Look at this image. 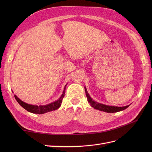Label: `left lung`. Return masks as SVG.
Segmentation results:
<instances>
[{"label":"left lung","mask_w":152,"mask_h":152,"mask_svg":"<svg viewBox=\"0 0 152 152\" xmlns=\"http://www.w3.org/2000/svg\"><path fill=\"white\" fill-rule=\"evenodd\" d=\"M85 92H86V94L87 98V102L90 103L91 107H93L95 109L101 110V111H103L107 113H115L119 111H122L123 110H125L126 108L129 107V105H127V106H126V107H112V106H108V105L101 104L94 102V101H93L91 99L89 94L87 93V91L86 89V88H85Z\"/></svg>","instance_id":"1"}]
</instances>
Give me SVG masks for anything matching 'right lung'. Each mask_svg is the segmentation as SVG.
I'll return each instance as SVG.
<instances>
[{
    "instance_id": "obj_1",
    "label": "right lung",
    "mask_w": 152,
    "mask_h": 152,
    "mask_svg": "<svg viewBox=\"0 0 152 152\" xmlns=\"http://www.w3.org/2000/svg\"><path fill=\"white\" fill-rule=\"evenodd\" d=\"M65 89H66V86L65 87V89H64L63 93L61 96L59 98L58 100L56 101V102H54L53 103L48 104L47 105H44V106H42V105L37 106V105L27 104L23 102V101L20 100L16 95H15V98L16 99L18 103H19L23 108L26 110L28 112L33 113H36V114H43L49 112L53 111V110H57L58 108H59V107L61 106V103H62L63 98H64V96H65Z\"/></svg>"
}]
</instances>
